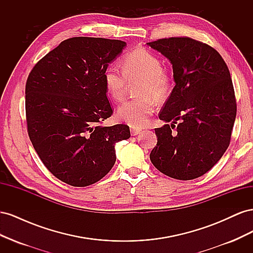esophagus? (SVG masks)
<instances>
[{"label":"esophagus","mask_w":253,"mask_h":253,"mask_svg":"<svg viewBox=\"0 0 253 253\" xmlns=\"http://www.w3.org/2000/svg\"><path fill=\"white\" fill-rule=\"evenodd\" d=\"M140 132H141V129H140V128L131 127V134H132V136H136V135H138V134H140Z\"/></svg>","instance_id":"1"}]
</instances>
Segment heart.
I'll use <instances>...</instances> for the list:
<instances>
[{
	"instance_id": "obj_1",
	"label": "heart",
	"mask_w": 253,
	"mask_h": 253,
	"mask_svg": "<svg viewBox=\"0 0 253 253\" xmlns=\"http://www.w3.org/2000/svg\"><path fill=\"white\" fill-rule=\"evenodd\" d=\"M139 81L136 95L139 98L122 103L117 117L133 127H142L148 124L155 111V100L162 102L169 96L172 82L163 71V64L154 53L138 48L125 57L122 70L111 64L103 73V82L108 94L115 101L125 98L128 83Z\"/></svg>"
}]
</instances>
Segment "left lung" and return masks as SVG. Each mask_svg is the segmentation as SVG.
<instances>
[{
    "instance_id": "8db88e82",
    "label": "left lung",
    "mask_w": 253,
    "mask_h": 253,
    "mask_svg": "<svg viewBox=\"0 0 253 253\" xmlns=\"http://www.w3.org/2000/svg\"><path fill=\"white\" fill-rule=\"evenodd\" d=\"M147 45L169 59L175 82L159 113L167 124L155 128L157 144L150 159L172 178H197L212 169L230 143L236 116L230 73L215 49L191 38Z\"/></svg>"
}]
</instances>
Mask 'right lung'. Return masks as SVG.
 Here are the masks:
<instances>
[{
	"label": "right lung",
	"instance_id": "obj_1",
	"mask_svg": "<svg viewBox=\"0 0 253 253\" xmlns=\"http://www.w3.org/2000/svg\"><path fill=\"white\" fill-rule=\"evenodd\" d=\"M126 46L120 40H64L30 72L25 87L27 131L49 172L68 185L100 180L116 162L115 144L128 139L126 125L101 126L113 110L103 73Z\"/></svg>",
	"mask_w": 253,
	"mask_h": 253
}]
</instances>
